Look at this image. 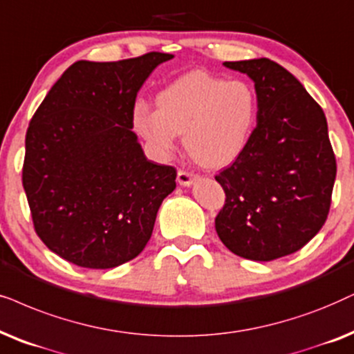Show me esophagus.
Listing matches in <instances>:
<instances>
[{
  "mask_svg": "<svg viewBox=\"0 0 354 354\" xmlns=\"http://www.w3.org/2000/svg\"><path fill=\"white\" fill-rule=\"evenodd\" d=\"M195 178V174L190 172V171H185V169H180V171L177 172V180L180 185H192V182H194Z\"/></svg>",
  "mask_w": 354,
  "mask_h": 354,
  "instance_id": "34e87169",
  "label": "esophagus"
}]
</instances>
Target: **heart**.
Wrapping results in <instances>:
<instances>
[{"label": "heart", "instance_id": "heart-1", "mask_svg": "<svg viewBox=\"0 0 354 354\" xmlns=\"http://www.w3.org/2000/svg\"><path fill=\"white\" fill-rule=\"evenodd\" d=\"M133 109V127L151 153L164 159L185 133V146L205 167H224L249 146L259 120V97L249 82L226 81L206 71L187 73L156 97Z\"/></svg>", "mask_w": 354, "mask_h": 354}]
</instances>
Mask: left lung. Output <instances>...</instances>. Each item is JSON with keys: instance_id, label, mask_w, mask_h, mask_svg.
Returning <instances> with one entry per match:
<instances>
[{"instance_id": "left-lung-1", "label": "left lung", "mask_w": 354, "mask_h": 354, "mask_svg": "<svg viewBox=\"0 0 354 354\" xmlns=\"http://www.w3.org/2000/svg\"><path fill=\"white\" fill-rule=\"evenodd\" d=\"M224 66L254 81L259 120L244 153L214 176L226 194L214 227L232 254L272 261L302 249L327 221L337 176L327 118L272 59Z\"/></svg>"}]
</instances>
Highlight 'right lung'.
Returning <instances> with one entry per match:
<instances>
[{"label": "right lung", "mask_w": 354, "mask_h": 354, "mask_svg": "<svg viewBox=\"0 0 354 354\" xmlns=\"http://www.w3.org/2000/svg\"><path fill=\"white\" fill-rule=\"evenodd\" d=\"M171 58L73 63L32 117L22 166L32 223L77 267L113 268L140 255L176 188V167L146 159L131 131L138 91Z\"/></svg>", "instance_id": "1"}]
</instances>
